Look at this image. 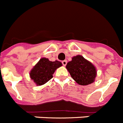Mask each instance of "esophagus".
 <instances>
[{
    "label": "esophagus",
    "mask_w": 123,
    "mask_h": 123,
    "mask_svg": "<svg viewBox=\"0 0 123 123\" xmlns=\"http://www.w3.org/2000/svg\"><path fill=\"white\" fill-rule=\"evenodd\" d=\"M62 63L63 66H66V64H67V61L66 60H63L62 61Z\"/></svg>",
    "instance_id": "esophagus-1"
}]
</instances>
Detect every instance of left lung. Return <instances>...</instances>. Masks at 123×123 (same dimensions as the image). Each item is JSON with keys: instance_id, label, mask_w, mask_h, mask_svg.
Wrapping results in <instances>:
<instances>
[{"instance_id": "8db88e82", "label": "left lung", "mask_w": 123, "mask_h": 123, "mask_svg": "<svg viewBox=\"0 0 123 123\" xmlns=\"http://www.w3.org/2000/svg\"><path fill=\"white\" fill-rule=\"evenodd\" d=\"M66 68L72 78L80 85H88L94 82L96 68L83 56L77 55L68 63Z\"/></svg>"}]
</instances>
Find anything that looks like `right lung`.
I'll use <instances>...</instances> for the list:
<instances>
[{
	"label": "right lung",
	"mask_w": 123,
	"mask_h": 123,
	"mask_svg": "<svg viewBox=\"0 0 123 123\" xmlns=\"http://www.w3.org/2000/svg\"><path fill=\"white\" fill-rule=\"evenodd\" d=\"M62 66L59 61L52 62L47 58H41L30 71V77L37 86L45 84L53 77L56 69Z\"/></svg>",
	"instance_id": "obj_1"
}]
</instances>
